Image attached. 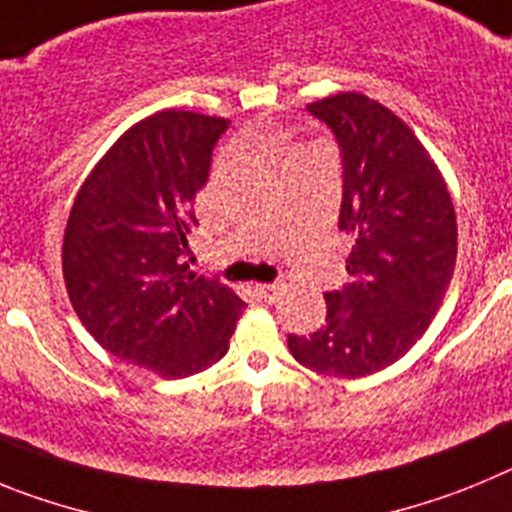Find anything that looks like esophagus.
<instances>
[{
	"label": "esophagus",
	"instance_id": "obj_1",
	"mask_svg": "<svg viewBox=\"0 0 512 512\" xmlns=\"http://www.w3.org/2000/svg\"><path fill=\"white\" fill-rule=\"evenodd\" d=\"M279 292H282V284H256V295L264 297V300L269 302L277 300Z\"/></svg>",
	"mask_w": 512,
	"mask_h": 512
}]
</instances>
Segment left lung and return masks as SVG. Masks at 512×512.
<instances>
[{
    "label": "left lung",
    "instance_id": "1",
    "mask_svg": "<svg viewBox=\"0 0 512 512\" xmlns=\"http://www.w3.org/2000/svg\"><path fill=\"white\" fill-rule=\"evenodd\" d=\"M343 151L338 228L351 238L341 292L325 325L289 336L302 366L341 379L395 364L436 318L456 264V212L418 135L377 99L341 92L307 104Z\"/></svg>",
    "mask_w": 512,
    "mask_h": 512
}]
</instances>
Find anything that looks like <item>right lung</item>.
<instances>
[{"instance_id": "right-lung-1", "label": "right lung", "mask_w": 512, "mask_h": 512, "mask_svg": "<svg viewBox=\"0 0 512 512\" xmlns=\"http://www.w3.org/2000/svg\"><path fill=\"white\" fill-rule=\"evenodd\" d=\"M228 125L184 110L135 122L84 179L63 233V279L84 328L110 354L164 379L223 359L246 307L184 261L194 194Z\"/></svg>"}]
</instances>
